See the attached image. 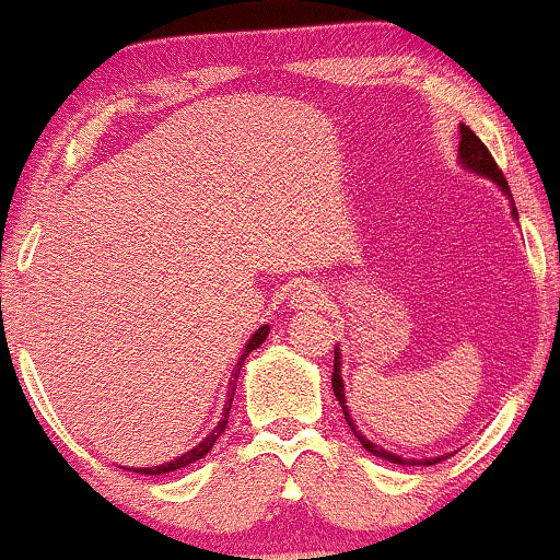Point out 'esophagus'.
I'll use <instances>...</instances> for the list:
<instances>
[{"mask_svg": "<svg viewBox=\"0 0 560 560\" xmlns=\"http://www.w3.org/2000/svg\"><path fill=\"white\" fill-rule=\"evenodd\" d=\"M324 301H326V293L324 290H320L318 285H301L293 293V298H290V303H293V308H298V311H316V308H320V305H324Z\"/></svg>", "mask_w": 560, "mask_h": 560, "instance_id": "obj_1", "label": "esophagus"}]
</instances>
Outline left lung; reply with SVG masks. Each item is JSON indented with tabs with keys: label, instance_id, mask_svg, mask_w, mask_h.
Masks as SVG:
<instances>
[{
	"label": "left lung",
	"instance_id": "8db88e82",
	"mask_svg": "<svg viewBox=\"0 0 560 560\" xmlns=\"http://www.w3.org/2000/svg\"><path fill=\"white\" fill-rule=\"evenodd\" d=\"M458 127H462V142H458V160H462V165L466 167V171H471V173H477V175H485V178H489L492 183H497V186L502 188V194L510 198L512 217L517 219V209H515V203H512L510 186H508V180H504V175H502L500 167H497L494 158H492V152L487 150V144L481 142L479 137L474 135L469 127H466V125H458ZM331 385H334V395H336V400H339V405H341L343 418H347L349 428H351V431H354V435L359 439V443H362V446H364L366 451H370L372 456L387 458V462H393V464H405V466H433V464H439V462H443V458H448V456H451V454H448V456H435V458H420V462H416V458H402V456L393 454V451L380 448L377 443L366 441L364 435L357 431L354 420L349 418L347 395H343V380H341V351H339V347L334 349V377H331Z\"/></svg>",
	"mask_w": 560,
	"mask_h": 560
}]
</instances>
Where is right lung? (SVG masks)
Returning <instances> with one entry per match:
<instances>
[{
    "instance_id": "1",
    "label": "right lung",
    "mask_w": 560,
    "mask_h": 560,
    "mask_svg": "<svg viewBox=\"0 0 560 560\" xmlns=\"http://www.w3.org/2000/svg\"><path fill=\"white\" fill-rule=\"evenodd\" d=\"M267 334H270V326L257 328V331L252 334V339L247 341V347H244V354L240 357V362H236V366H234L232 380H229V393H226L224 412H221V420H219L217 425H213V431H211L209 435H206V439H203L201 443H198V446H194L190 451H186V454H180L178 458H173V462L160 464V466H144V469H129V471H135V474H148V477H155V474H167V471L186 469L188 464H194V462H198V458H203L206 454H209V451L213 448V443H217L219 435L226 431V423H229V410H232V400H234V393H236V380H240V370H242L244 359L249 357V351H252V349H257L259 343H262V341L267 339Z\"/></svg>"
}]
</instances>
